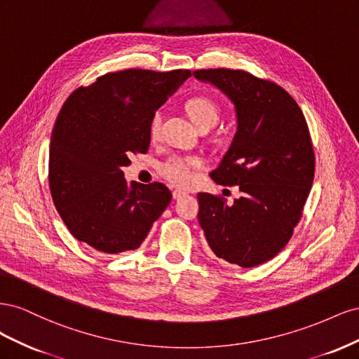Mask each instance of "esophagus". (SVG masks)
<instances>
[{
	"label": "esophagus",
	"mask_w": 359,
	"mask_h": 359,
	"mask_svg": "<svg viewBox=\"0 0 359 359\" xmlns=\"http://www.w3.org/2000/svg\"><path fill=\"white\" fill-rule=\"evenodd\" d=\"M187 194H189L187 191H182V190H173V191H172L173 199H177V201H180V199H182V198H186Z\"/></svg>",
	"instance_id": "1"
}]
</instances>
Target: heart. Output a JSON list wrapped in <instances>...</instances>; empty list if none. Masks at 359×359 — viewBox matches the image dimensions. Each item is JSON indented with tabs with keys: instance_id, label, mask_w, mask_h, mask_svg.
Segmentation results:
<instances>
[{
	"instance_id": "heart-1",
	"label": "heart",
	"mask_w": 359,
	"mask_h": 359,
	"mask_svg": "<svg viewBox=\"0 0 359 359\" xmlns=\"http://www.w3.org/2000/svg\"><path fill=\"white\" fill-rule=\"evenodd\" d=\"M187 115L190 116L194 126L199 130L211 128L217 124L220 118V106L217 104L210 97H194L186 104ZM161 126L160 112L154 114L151 119V136L157 137ZM202 166V158L189 156V157H170L160 166L161 175L175 186H189L194 180V170Z\"/></svg>"
}]
</instances>
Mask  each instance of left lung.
Wrapping results in <instances>:
<instances>
[{
    "label": "left lung",
    "instance_id": "left-lung-1",
    "mask_svg": "<svg viewBox=\"0 0 359 359\" xmlns=\"http://www.w3.org/2000/svg\"><path fill=\"white\" fill-rule=\"evenodd\" d=\"M193 76L235 106L236 133L210 177L241 191L232 203L199 193V224L217 257L257 266L289 243L309 198L314 153L306 118L287 91L247 72L208 69Z\"/></svg>",
    "mask_w": 359,
    "mask_h": 359
}]
</instances>
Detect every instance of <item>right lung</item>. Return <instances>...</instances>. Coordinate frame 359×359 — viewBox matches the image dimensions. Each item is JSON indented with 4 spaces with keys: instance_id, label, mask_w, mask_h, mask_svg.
I'll use <instances>...</instances> for the list:
<instances>
[{
    "instance_id": "right-lung-1",
    "label": "right lung",
    "mask_w": 359,
    "mask_h": 359,
    "mask_svg": "<svg viewBox=\"0 0 359 359\" xmlns=\"http://www.w3.org/2000/svg\"><path fill=\"white\" fill-rule=\"evenodd\" d=\"M190 74L107 73L62 104L50 137L49 187L76 240L107 255L136 250L166 210L165 184H128L123 168L132 153H147L151 119Z\"/></svg>"
}]
</instances>
